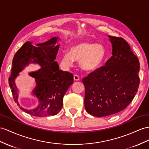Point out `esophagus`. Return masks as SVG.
Masks as SVG:
<instances>
[{
	"label": "esophagus",
	"instance_id": "1",
	"mask_svg": "<svg viewBox=\"0 0 149 149\" xmlns=\"http://www.w3.org/2000/svg\"><path fill=\"white\" fill-rule=\"evenodd\" d=\"M74 81H79V79H80L79 76L78 75H76V74H75V75H74Z\"/></svg>",
	"mask_w": 149,
	"mask_h": 149
}]
</instances>
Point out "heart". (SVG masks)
Here are the masks:
<instances>
[{"label": "heart", "mask_w": 149, "mask_h": 149, "mask_svg": "<svg viewBox=\"0 0 149 149\" xmlns=\"http://www.w3.org/2000/svg\"><path fill=\"white\" fill-rule=\"evenodd\" d=\"M106 55V50L101 45L89 41H81L71 46L69 53L65 52L61 57L64 65L70 66L74 60L79 61L83 70L92 72L100 67Z\"/></svg>", "instance_id": "1"}]
</instances>
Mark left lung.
I'll return each instance as SVG.
<instances>
[{
    "instance_id": "left-lung-1",
    "label": "left lung",
    "mask_w": 149,
    "mask_h": 149,
    "mask_svg": "<svg viewBox=\"0 0 149 149\" xmlns=\"http://www.w3.org/2000/svg\"><path fill=\"white\" fill-rule=\"evenodd\" d=\"M113 55L105 65L82 79L86 111L103 117L123 111L139 89V60L123 38L109 36Z\"/></svg>"
}]
</instances>
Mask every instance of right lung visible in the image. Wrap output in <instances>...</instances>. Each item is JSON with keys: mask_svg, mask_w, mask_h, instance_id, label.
<instances>
[{"mask_svg": "<svg viewBox=\"0 0 149 149\" xmlns=\"http://www.w3.org/2000/svg\"><path fill=\"white\" fill-rule=\"evenodd\" d=\"M58 38H52L43 43L33 45L27 41L14 55L9 84L14 101L22 111L34 116H53L58 114L63 106V98L68 87L74 82L73 74L59 69L55 61L59 45ZM38 63L41 68L30 73L35 78L37 87L33 93L38 98L40 104L33 110H26L18 103V93L14 79L24 67L31 63Z\"/></svg>", "mask_w": 149, "mask_h": 149, "instance_id": "right-lung-1", "label": "right lung"}]
</instances>
